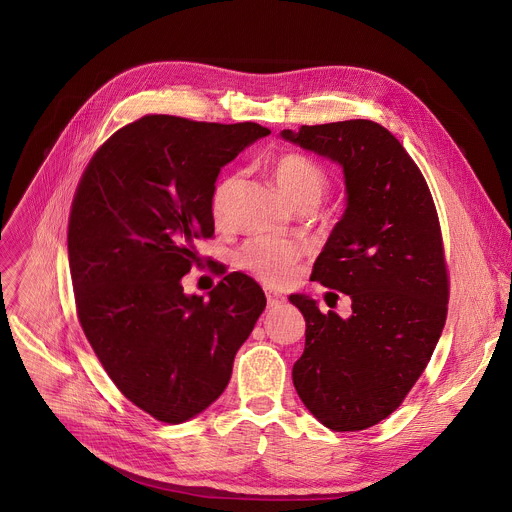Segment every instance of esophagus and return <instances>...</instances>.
Segmentation results:
<instances>
[{"instance_id": "34e87169", "label": "esophagus", "mask_w": 512, "mask_h": 512, "mask_svg": "<svg viewBox=\"0 0 512 512\" xmlns=\"http://www.w3.org/2000/svg\"><path fill=\"white\" fill-rule=\"evenodd\" d=\"M265 296H267V308H271V310L279 308L285 302V298L281 294H277V291H271V289H265Z\"/></svg>"}]
</instances>
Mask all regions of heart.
Masks as SVG:
<instances>
[{"label": "heart", "instance_id": "1", "mask_svg": "<svg viewBox=\"0 0 512 512\" xmlns=\"http://www.w3.org/2000/svg\"><path fill=\"white\" fill-rule=\"evenodd\" d=\"M273 178L279 190L294 202L302 200H320L328 178L326 172L312 162L310 158L289 154L275 160ZM237 186V176L225 178L212 192V216L223 218L229 198ZM302 249L294 241L285 239H255L243 247L239 253V265L247 271H251L255 277H259L265 283L271 285H283L296 273V267L300 263Z\"/></svg>", "mask_w": 512, "mask_h": 512}]
</instances>
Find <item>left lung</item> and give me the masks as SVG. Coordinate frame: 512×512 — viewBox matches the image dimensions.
I'll use <instances>...</instances> for the list:
<instances>
[{
  "mask_svg": "<svg viewBox=\"0 0 512 512\" xmlns=\"http://www.w3.org/2000/svg\"><path fill=\"white\" fill-rule=\"evenodd\" d=\"M342 168L346 208L314 263L312 279L342 291L352 314H304L306 348L294 387L334 431L367 429L391 415L421 377L448 314V271L429 188L401 141L383 125L350 119L283 129Z\"/></svg>",
  "mask_w": 512,
  "mask_h": 512,
  "instance_id": "8db88e82",
  "label": "left lung"
}]
</instances>
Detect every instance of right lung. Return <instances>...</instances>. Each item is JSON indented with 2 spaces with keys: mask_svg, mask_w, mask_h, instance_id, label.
I'll use <instances>...</instances> for the list:
<instances>
[{
  "mask_svg": "<svg viewBox=\"0 0 512 512\" xmlns=\"http://www.w3.org/2000/svg\"><path fill=\"white\" fill-rule=\"evenodd\" d=\"M257 123L148 115L87 166L72 202L68 265L79 320L117 389L166 423L208 409L265 310L261 285L229 273L208 298L186 294L196 239L214 233L223 166L269 135Z\"/></svg>",
  "mask_w": 512,
  "mask_h": 512,
  "instance_id": "1",
  "label": "right lung"
}]
</instances>
